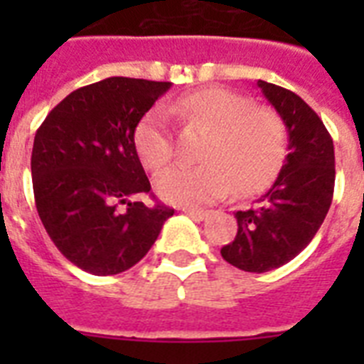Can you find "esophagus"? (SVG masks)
Masks as SVG:
<instances>
[{
	"mask_svg": "<svg viewBox=\"0 0 364 364\" xmlns=\"http://www.w3.org/2000/svg\"><path fill=\"white\" fill-rule=\"evenodd\" d=\"M183 211H185L188 217H193L194 221H204L205 217H208V211L204 210H191V208H188V210H183Z\"/></svg>",
	"mask_w": 364,
	"mask_h": 364,
	"instance_id": "34e87169",
	"label": "esophagus"
}]
</instances>
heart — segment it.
I'll return each instance as SVG.
<instances>
[{
  "instance_id": "obj_1",
  "label": "heart",
  "mask_w": 364,
  "mask_h": 364,
  "mask_svg": "<svg viewBox=\"0 0 364 364\" xmlns=\"http://www.w3.org/2000/svg\"><path fill=\"white\" fill-rule=\"evenodd\" d=\"M170 111L193 128L208 132L198 149V166H173L156 177V191L177 205H202L234 194L249 196L270 185L287 156L282 117L227 88H204L177 98ZM137 156L159 171L173 159L168 113L153 107L136 128Z\"/></svg>"
}]
</instances>
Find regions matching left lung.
Masks as SVG:
<instances>
[{
  "mask_svg": "<svg viewBox=\"0 0 364 364\" xmlns=\"http://www.w3.org/2000/svg\"><path fill=\"white\" fill-rule=\"evenodd\" d=\"M287 128L289 154L279 176L253 208L236 211L238 234L221 249L243 272H270L287 264L327 217L334 193V145L317 113L287 88L257 81Z\"/></svg>",
  "mask_w": 364,
  "mask_h": 364,
  "instance_id": "8db88e82",
  "label": "left lung"
}]
</instances>
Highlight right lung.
<instances>
[{
	"label": "right lung",
	"instance_id": "obj_1",
	"mask_svg": "<svg viewBox=\"0 0 364 364\" xmlns=\"http://www.w3.org/2000/svg\"><path fill=\"white\" fill-rule=\"evenodd\" d=\"M171 82L109 77L65 96L39 126L31 181L43 227L65 259L94 276L128 270L147 255L173 210L151 193L134 134ZM124 203L126 210H119Z\"/></svg>",
	"mask_w": 364,
	"mask_h": 364
}]
</instances>
